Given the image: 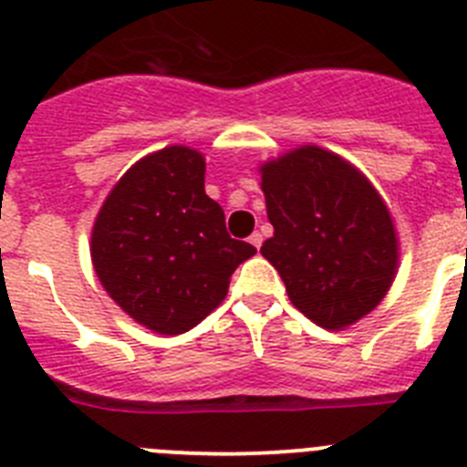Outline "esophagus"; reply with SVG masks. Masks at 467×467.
I'll return each mask as SVG.
<instances>
[{"instance_id": "esophagus-1", "label": "esophagus", "mask_w": 467, "mask_h": 467, "mask_svg": "<svg viewBox=\"0 0 467 467\" xmlns=\"http://www.w3.org/2000/svg\"><path fill=\"white\" fill-rule=\"evenodd\" d=\"M262 241H264V238H262V234H259V231H254L253 236H250V243H253V245L257 247V250H259V247H262Z\"/></svg>"}]
</instances>
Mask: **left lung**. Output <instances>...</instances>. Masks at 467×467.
Here are the masks:
<instances>
[{
    "label": "left lung",
    "instance_id": "obj_1",
    "mask_svg": "<svg viewBox=\"0 0 467 467\" xmlns=\"http://www.w3.org/2000/svg\"><path fill=\"white\" fill-rule=\"evenodd\" d=\"M274 236L262 254L308 320L346 329L381 304L400 264L393 217L353 163L301 144L259 166Z\"/></svg>",
    "mask_w": 467,
    "mask_h": 467
}]
</instances>
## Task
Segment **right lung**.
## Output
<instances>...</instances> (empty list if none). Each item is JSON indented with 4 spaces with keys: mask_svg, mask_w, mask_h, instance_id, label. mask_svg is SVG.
I'll list each match as a JSON object with an SVG mask.
<instances>
[{
    "mask_svg": "<svg viewBox=\"0 0 467 467\" xmlns=\"http://www.w3.org/2000/svg\"><path fill=\"white\" fill-rule=\"evenodd\" d=\"M254 253L226 234L224 210L205 193L203 154L184 144L128 168L90 234V259L107 295L156 334L196 327Z\"/></svg>",
    "mask_w": 467,
    "mask_h": 467,
    "instance_id": "obj_1",
    "label": "right lung"
}]
</instances>
